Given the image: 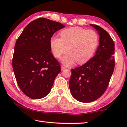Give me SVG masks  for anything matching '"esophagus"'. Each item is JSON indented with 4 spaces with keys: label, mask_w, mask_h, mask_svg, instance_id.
<instances>
[{
    "label": "esophagus",
    "mask_w": 127,
    "mask_h": 127,
    "mask_svg": "<svg viewBox=\"0 0 127 127\" xmlns=\"http://www.w3.org/2000/svg\"><path fill=\"white\" fill-rule=\"evenodd\" d=\"M61 69H62V70L63 71V70H64V69H65V67H63V66H62V67H61Z\"/></svg>",
    "instance_id": "1"
}]
</instances>
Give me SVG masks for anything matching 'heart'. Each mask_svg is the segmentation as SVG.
<instances>
[{"label":"heart","mask_w":127,"mask_h":127,"mask_svg":"<svg viewBox=\"0 0 127 127\" xmlns=\"http://www.w3.org/2000/svg\"><path fill=\"white\" fill-rule=\"evenodd\" d=\"M60 38L51 37L49 45L53 56L60 59L64 65L71 66L76 63L83 64L92 58L99 44V35L94 30L81 27L65 29L60 32Z\"/></svg>","instance_id":"heart-1"}]
</instances>
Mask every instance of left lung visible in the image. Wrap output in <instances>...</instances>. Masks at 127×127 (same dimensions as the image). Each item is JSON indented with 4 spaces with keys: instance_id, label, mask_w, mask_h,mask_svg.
Segmentation results:
<instances>
[{
    "instance_id": "left-lung-1",
    "label": "left lung",
    "mask_w": 127,
    "mask_h": 127,
    "mask_svg": "<svg viewBox=\"0 0 127 127\" xmlns=\"http://www.w3.org/2000/svg\"><path fill=\"white\" fill-rule=\"evenodd\" d=\"M98 31L99 45L95 55L81 67L71 69L69 87L72 97L82 102H91L103 95L115 68V43L106 30L90 25Z\"/></svg>"
}]
</instances>
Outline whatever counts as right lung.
Masks as SVG:
<instances>
[{
	"label": "right lung",
	"instance_id": "obj_1",
	"mask_svg": "<svg viewBox=\"0 0 127 127\" xmlns=\"http://www.w3.org/2000/svg\"><path fill=\"white\" fill-rule=\"evenodd\" d=\"M64 27L59 22L40 18L29 24L16 41L12 58L14 75L21 91L30 98L47 95L61 71L51 52L49 41Z\"/></svg>",
	"mask_w": 127,
	"mask_h": 127
}]
</instances>
